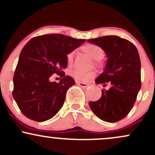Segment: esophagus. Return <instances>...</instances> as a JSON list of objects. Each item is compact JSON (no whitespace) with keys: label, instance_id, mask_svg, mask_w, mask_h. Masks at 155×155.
I'll use <instances>...</instances> for the list:
<instances>
[{"label":"esophagus","instance_id":"1","mask_svg":"<svg viewBox=\"0 0 155 155\" xmlns=\"http://www.w3.org/2000/svg\"><path fill=\"white\" fill-rule=\"evenodd\" d=\"M76 84H79V86L81 87H82V88H86L89 86L88 84L84 83V82H81V81H76Z\"/></svg>","mask_w":155,"mask_h":155}]
</instances>
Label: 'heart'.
<instances>
[{
	"label": "heart",
	"instance_id": "1",
	"mask_svg": "<svg viewBox=\"0 0 155 155\" xmlns=\"http://www.w3.org/2000/svg\"><path fill=\"white\" fill-rule=\"evenodd\" d=\"M82 50L86 53L87 54L89 55L92 59L96 60V63L101 60L104 58V51L99 46L93 44H87L86 45L83 46L81 47ZM74 51H71L66 56V61L68 65H71L74 61ZM73 76L80 81H87V80L92 79V77L95 76V72L90 71V72H84L82 71L76 70L73 72Z\"/></svg>",
	"mask_w": 155,
	"mask_h": 155
}]
</instances>
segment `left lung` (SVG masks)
<instances>
[{"label":"left lung","mask_w":155,"mask_h":155,"mask_svg":"<svg viewBox=\"0 0 155 155\" xmlns=\"http://www.w3.org/2000/svg\"><path fill=\"white\" fill-rule=\"evenodd\" d=\"M87 42L99 46L106 53L104 71L95 82L110 87L102 90L98 101H90L89 106L99 119L116 122L128 114L141 87L139 54L134 44L117 35L90 39Z\"/></svg>","instance_id":"left-lung-1"}]
</instances>
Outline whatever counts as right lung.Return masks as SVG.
<instances>
[{
    "mask_svg": "<svg viewBox=\"0 0 155 155\" xmlns=\"http://www.w3.org/2000/svg\"><path fill=\"white\" fill-rule=\"evenodd\" d=\"M86 41L63 34H47L31 39L23 47L13 78L12 92L17 106L28 118L44 122L63 107L67 90L75 84L65 76L66 56ZM57 73L59 83L51 82Z\"/></svg>",
    "mask_w": 155,
    "mask_h": 155,
    "instance_id": "1",
    "label": "right lung"
}]
</instances>
